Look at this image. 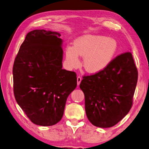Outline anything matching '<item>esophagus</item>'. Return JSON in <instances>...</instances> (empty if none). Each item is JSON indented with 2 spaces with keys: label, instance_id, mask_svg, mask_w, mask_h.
<instances>
[{
  "label": "esophagus",
  "instance_id": "esophagus-1",
  "mask_svg": "<svg viewBox=\"0 0 149 149\" xmlns=\"http://www.w3.org/2000/svg\"><path fill=\"white\" fill-rule=\"evenodd\" d=\"M81 80H82V78H81L80 76H78V77H77V83H78V86H79V84H80L81 81Z\"/></svg>",
  "mask_w": 149,
  "mask_h": 149
}]
</instances>
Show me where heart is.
Returning a JSON list of instances; mask_svg holds the SVG:
<instances>
[{
	"label": "heart",
	"mask_w": 149,
	"mask_h": 149,
	"mask_svg": "<svg viewBox=\"0 0 149 149\" xmlns=\"http://www.w3.org/2000/svg\"><path fill=\"white\" fill-rule=\"evenodd\" d=\"M116 40L102 35H85L75 40L74 47H68L66 59L72 68L80 65L79 55L84 56L83 66L90 73L104 70L113 60L118 51Z\"/></svg>",
	"instance_id": "obj_1"
}]
</instances>
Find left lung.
<instances>
[{"instance_id": "1", "label": "left lung", "mask_w": 149, "mask_h": 149, "mask_svg": "<svg viewBox=\"0 0 149 149\" xmlns=\"http://www.w3.org/2000/svg\"><path fill=\"white\" fill-rule=\"evenodd\" d=\"M137 79V68L129 52L117 56L100 73L83 76L79 87L90 123L107 128L123 119L132 106Z\"/></svg>"}]
</instances>
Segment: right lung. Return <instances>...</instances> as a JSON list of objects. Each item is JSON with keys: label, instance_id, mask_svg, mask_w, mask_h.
<instances>
[{"label": "right lung", "instance_id": "obj_1", "mask_svg": "<svg viewBox=\"0 0 149 149\" xmlns=\"http://www.w3.org/2000/svg\"><path fill=\"white\" fill-rule=\"evenodd\" d=\"M58 32L34 30L26 35L13 66V93L33 123L50 126L63 117L66 100L77 86L74 71L62 69Z\"/></svg>", "mask_w": 149, "mask_h": 149}]
</instances>
